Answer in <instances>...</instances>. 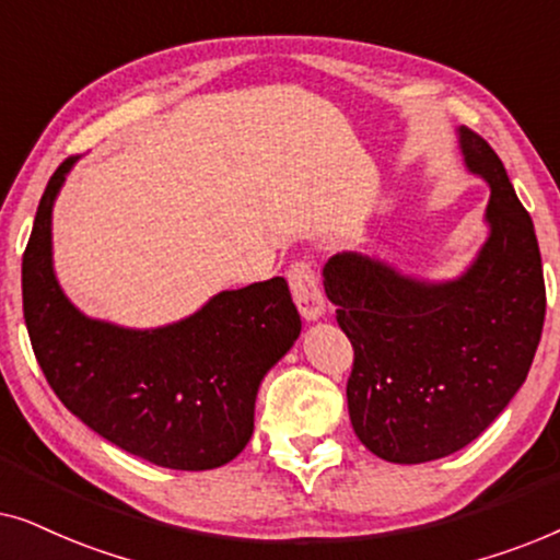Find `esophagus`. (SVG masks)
<instances>
[{
	"label": "esophagus",
	"instance_id": "1",
	"mask_svg": "<svg viewBox=\"0 0 560 560\" xmlns=\"http://www.w3.org/2000/svg\"><path fill=\"white\" fill-rule=\"evenodd\" d=\"M288 282H290V293H293L298 311H301V316L305 320H316L324 316V308H326L324 293H320L316 270H313L311 262L298 259V262L290 265Z\"/></svg>",
	"mask_w": 560,
	"mask_h": 560
}]
</instances>
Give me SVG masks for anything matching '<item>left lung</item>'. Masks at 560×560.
Listing matches in <instances>:
<instances>
[{
    "label": "left lung",
    "mask_w": 560,
    "mask_h": 560,
    "mask_svg": "<svg viewBox=\"0 0 560 560\" xmlns=\"http://www.w3.org/2000/svg\"><path fill=\"white\" fill-rule=\"evenodd\" d=\"M464 163L492 188L489 236L462 278L425 282L341 252L324 267L336 320L354 347V433L393 464L435 462L508 408L530 372L546 282L530 213L485 137L458 127Z\"/></svg>",
    "instance_id": "1"
}]
</instances>
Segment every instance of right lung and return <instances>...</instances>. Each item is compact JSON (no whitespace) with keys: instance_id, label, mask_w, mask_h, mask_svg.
Returning <instances> with one entry per match:
<instances>
[{"instance_id":"obj_1","label":"right lung","mask_w":560,"mask_h":560,"mask_svg":"<svg viewBox=\"0 0 560 560\" xmlns=\"http://www.w3.org/2000/svg\"><path fill=\"white\" fill-rule=\"evenodd\" d=\"M75 158L58 165L22 255V311L58 400L127 454L217 469L255 431L259 382L293 347L301 316L285 278L213 295L178 324L137 331L83 316L52 272L50 217Z\"/></svg>"}]
</instances>
